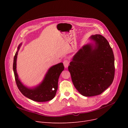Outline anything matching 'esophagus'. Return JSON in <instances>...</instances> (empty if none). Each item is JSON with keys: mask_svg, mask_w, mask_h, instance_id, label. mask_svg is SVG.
I'll return each mask as SVG.
<instances>
[{"mask_svg": "<svg viewBox=\"0 0 128 128\" xmlns=\"http://www.w3.org/2000/svg\"><path fill=\"white\" fill-rule=\"evenodd\" d=\"M69 63H70V62L68 60H65L63 61V64H64V65L65 68H68V65H69Z\"/></svg>", "mask_w": 128, "mask_h": 128, "instance_id": "esophagus-1", "label": "esophagus"}]
</instances>
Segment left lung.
I'll list each match as a JSON object with an SVG mask.
<instances>
[{"label": "left lung", "instance_id": "left-lung-1", "mask_svg": "<svg viewBox=\"0 0 128 128\" xmlns=\"http://www.w3.org/2000/svg\"><path fill=\"white\" fill-rule=\"evenodd\" d=\"M90 38L95 42L94 46L91 44L82 46L68 68L74 85L85 96L100 95L108 88L115 70L114 53L108 41L100 34Z\"/></svg>", "mask_w": 128, "mask_h": 128}]
</instances>
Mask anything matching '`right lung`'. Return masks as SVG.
Wrapping results in <instances>:
<instances>
[{
	"label": "right lung",
	"mask_w": 128,
	"mask_h": 128,
	"mask_svg": "<svg viewBox=\"0 0 128 128\" xmlns=\"http://www.w3.org/2000/svg\"><path fill=\"white\" fill-rule=\"evenodd\" d=\"M21 44L18 46L13 60V70L18 89L23 94L28 98L38 102L48 101L54 98L58 87V80L60 73L64 70L62 63L52 66L47 72L42 82L34 89H28L20 81L16 72V65L18 52Z\"/></svg>",
	"instance_id": "1"
}]
</instances>
